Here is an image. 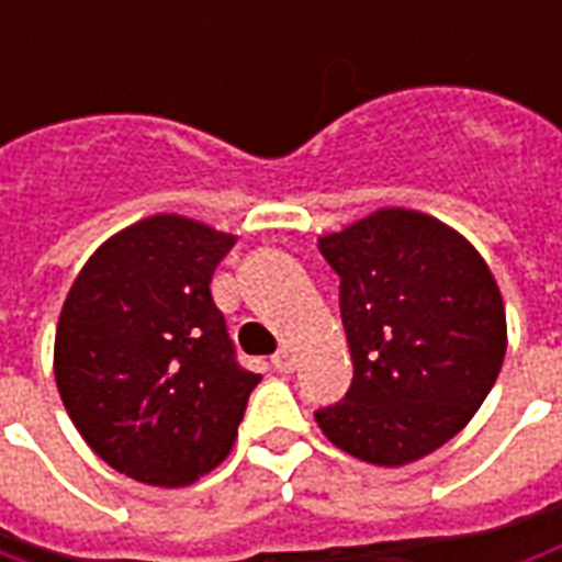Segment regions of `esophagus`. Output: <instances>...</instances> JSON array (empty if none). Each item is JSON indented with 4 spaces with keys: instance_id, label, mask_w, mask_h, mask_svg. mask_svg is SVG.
Masks as SVG:
<instances>
[{
    "instance_id": "1",
    "label": "esophagus",
    "mask_w": 562,
    "mask_h": 562,
    "mask_svg": "<svg viewBox=\"0 0 562 562\" xmlns=\"http://www.w3.org/2000/svg\"><path fill=\"white\" fill-rule=\"evenodd\" d=\"M270 364L277 367V370H280V373H292L294 367H297V358H294L292 349H289V346H285V349H280V352L273 355V361H270Z\"/></svg>"
}]
</instances>
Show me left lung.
<instances>
[{
    "label": "left lung",
    "instance_id": "8db88e82",
    "mask_svg": "<svg viewBox=\"0 0 562 562\" xmlns=\"http://www.w3.org/2000/svg\"><path fill=\"white\" fill-rule=\"evenodd\" d=\"M340 277L355 376L318 409L334 446L376 467L422 460L458 436L506 358V304L482 252L430 213L379 207L318 237Z\"/></svg>",
    "mask_w": 562,
    "mask_h": 562
}]
</instances>
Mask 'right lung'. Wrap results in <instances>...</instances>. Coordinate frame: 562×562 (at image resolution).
Returning a JSON list of instances; mask_svg holds the SVG:
<instances>
[{
	"mask_svg": "<svg viewBox=\"0 0 562 562\" xmlns=\"http://www.w3.org/2000/svg\"><path fill=\"white\" fill-rule=\"evenodd\" d=\"M234 234L156 213L111 234L56 322L54 376L68 418L135 482L186 487L228 458L258 373L234 361L210 280Z\"/></svg>",
	"mask_w": 562,
	"mask_h": 562,
	"instance_id": "right-lung-1",
	"label": "right lung"
}]
</instances>
